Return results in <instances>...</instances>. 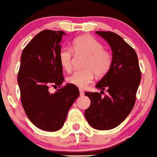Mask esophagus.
<instances>
[{
	"label": "esophagus",
	"instance_id": "1",
	"mask_svg": "<svg viewBox=\"0 0 157 157\" xmlns=\"http://www.w3.org/2000/svg\"><path fill=\"white\" fill-rule=\"evenodd\" d=\"M80 95H84V92L83 91L82 89H80Z\"/></svg>",
	"mask_w": 157,
	"mask_h": 157
}]
</instances>
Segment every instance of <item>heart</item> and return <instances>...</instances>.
Returning a JSON list of instances; mask_svg holds the SVG:
<instances>
[{"instance_id":"obj_1","label":"heart","mask_w":157,"mask_h":157,"mask_svg":"<svg viewBox=\"0 0 157 157\" xmlns=\"http://www.w3.org/2000/svg\"><path fill=\"white\" fill-rule=\"evenodd\" d=\"M72 50L75 54H84L81 70L70 75L67 81L80 88H85L93 81L94 73L102 77L107 74L112 65L113 57L110 51L103 49L102 43L88 35H80L73 39ZM68 47H62L58 53V61L66 72L72 69L73 52Z\"/></svg>"}]
</instances>
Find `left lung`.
<instances>
[{"instance_id":"1","label":"left lung","mask_w":157,"mask_h":157,"mask_svg":"<svg viewBox=\"0 0 157 157\" xmlns=\"http://www.w3.org/2000/svg\"><path fill=\"white\" fill-rule=\"evenodd\" d=\"M111 46L113 62L111 69L95 87L101 92H85L91 104L84 115L92 127L107 130L118 126L131 112L141 74L135 50L121 36L111 31H96Z\"/></svg>"}]
</instances>
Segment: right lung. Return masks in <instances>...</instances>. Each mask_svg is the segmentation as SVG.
Returning <instances> with one entry per match:
<instances>
[{"label": "right lung", "instance_id": "obj_1", "mask_svg": "<svg viewBox=\"0 0 157 157\" xmlns=\"http://www.w3.org/2000/svg\"><path fill=\"white\" fill-rule=\"evenodd\" d=\"M62 31L44 30L35 35L23 50L18 73L23 107L35 126L46 131L62 127L71 106L80 95L77 87L63 83L58 61ZM50 86L59 87L50 94Z\"/></svg>", "mask_w": 157, "mask_h": 157}]
</instances>
